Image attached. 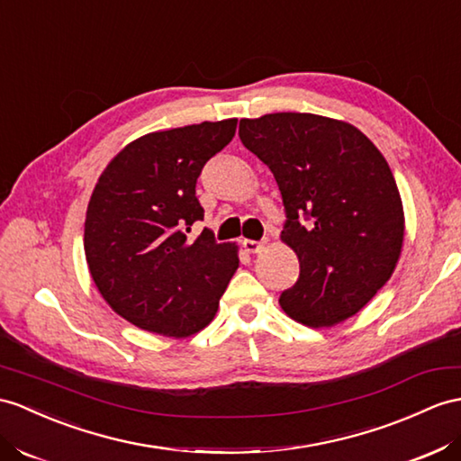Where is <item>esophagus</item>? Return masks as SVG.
<instances>
[{
    "instance_id": "esophagus-1",
    "label": "esophagus",
    "mask_w": 461,
    "mask_h": 461,
    "mask_svg": "<svg viewBox=\"0 0 461 461\" xmlns=\"http://www.w3.org/2000/svg\"><path fill=\"white\" fill-rule=\"evenodd\" d=\"M267 244V240H250V239H244L242 240V249L249 252V254H258L262 252L264 246Z\"/></svg>"
}]
</instances>
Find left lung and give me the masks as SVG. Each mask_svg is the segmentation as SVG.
Here are the masks:
<instances>
[{"label":"left lung","mask_w":461,"mask_h":461,"mask_svg":"<svg viewBox=\"0 0 461 461\" xmlns=\"http://www.w3.org/2000/svg\"><path fill=\"white\" fill-rule=\"evenodd\" d=\"M239 137L282 192V240L299 258V279L279 295L285 315L312 329L354 317L387 284L405 237L384 154L350 122L312 113L240 119Z\"/></svg>","instance_id":"left-lung-1"}]
</instances>
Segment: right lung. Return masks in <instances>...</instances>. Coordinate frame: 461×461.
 Segmentation results:
<instances>
[{"label":"right lung","mask_w":461,"mask_h":461,"mask_svg":"<svg viewBox=\"0 0 461 461\" xmlns=\"http://www.w3.org/2000/svg\"><path fill=\"white\" fill-rule=\"evenodd\" d=\"M237 132V119L158 131L127 144L89 199L84 250L109 307L142 330L185 339L215 317L239 249L203 230L197 177Z\"/></svg>","instance_id":"obj_1"}]
</instances>
